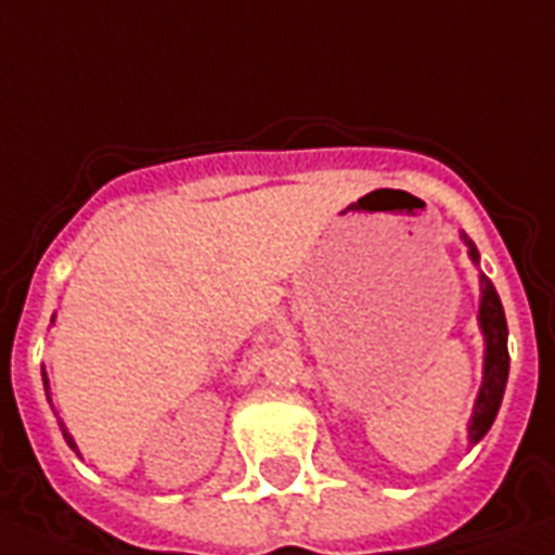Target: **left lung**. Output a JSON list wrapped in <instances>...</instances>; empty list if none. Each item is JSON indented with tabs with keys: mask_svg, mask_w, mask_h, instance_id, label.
Segmentation results:
<instances>
[{
	"mask_svg": "<svg viewBox=\"0 0 555 555\" xmlns=\"http://www.w3.org/2000/svg\"><path fill=\"white\" fill-rule=\"evenodd\" d=\"M469 245L472 259L478 262V248L472 245L469 237H464ZM483 298H480V330L486 335V369H483V388L475 402V413L469 422V441L478 444L480 438L489 433L491 422L498 416L500 402H503L505 383H508V324H505V312L500 305V296L494 284L486 276H480Z\"/></svg>",
	"mask_w": 555,
	"mask_h": 555,
	"instance_id": "obj_1",
	"label": "left lung"
}]
</instances>
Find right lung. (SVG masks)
I'll return each mask as SVG.
<instances>
[{"instance_id":"add662e5","label":"right lung","mask_w":555,"mask_h":555,"mask_svg":"<svg viewBox=\"0 0 555 555\" xmlns=\"http://www.w3.org/2000/svg\"><path fill=\"white\" fill-rule=\"evenodd\" d=\"M44 388H47V391H50V385H47V374H44ZM47 399H50V393H47ZM61 430H64V438H66V444H69V447H72V450H75V452H77L75 441H72V436H69V433H66V427H64V424H61Z\"/></svg>"}]
</instances>
